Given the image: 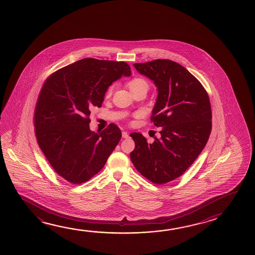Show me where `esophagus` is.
<instances>
[{
	"label": "esophagus",
	"instance_id": "esophagus-1",
	"mask_svg": "<svg viewBox=\"0 0 255 255\" xmlns=\"http://www.w3.org/2000/svg\"><path fill=\"white\" fill-rule=\"evenodd\" d=\"M122 136H123V138H127L129 137V133L127 132V131H123V133H122Z\"/></svg>",
	"mask_w": 255,
	"mask_h": 255
}]
</instances>
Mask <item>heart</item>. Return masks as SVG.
Returning <instances> with one entry per match:
<instances>
[{
	"mask_svg": "<svg viewBox=\"0 0 255 255\" xmlns=\"http://www.w3.org/2000/svg\"><path fill=\"white\" fill-rule=\"evenodd\" d=\"M127 86L129 87L130 92H132L133 90L137 89V88L142 87V86L148 87L147 83H146L145 80L142 79V78H133V79L130 80L129 82H128ZM112 92H113V86H110V87L108 88V90L106 92V97L109 98V97L111 96Z\"/></svg>",
	"mask_w": 255,
	"mask_h": 255,
	"instance_id": "b5f03b06",
	"label": "heart"
}]
</instances>
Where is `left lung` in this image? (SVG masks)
Instances as JSON below:
<instances>
[{"label":"left lung","mask_w":255,"mask_h":255,"mask_svg":"<svg viewBox=\"0 0 255 255\" xmlns=\"http://www.w3.org/2000/svg\"><path fill=\"white\" fill-rule=\"evenodd\" d=\"M133 66L157 87L151 122L161 127V137L150 144L142 134H129L135 142L129 156L141 175L162 185L182 175L204 149L212 130L211 103L200 82L177 62L155 59Z\"/></svg>","instance_id":"1"}]
</instances>
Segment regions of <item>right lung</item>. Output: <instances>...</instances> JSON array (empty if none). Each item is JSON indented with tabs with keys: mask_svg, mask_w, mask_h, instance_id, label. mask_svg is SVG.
<instances>
[{
	"mask_svg": "<svg viewBox=\"0 0 255 255\" xmlns=\"http://www.w3.org/2000/svg\"><path fill=\"white\" fill-rule=\"evenodd\" d=\"M131 74L124 61L81 59L47 78L34 109L38 145L54 171L72 184L90 180L104 167L120 141L115 124L90 129L93 107L101 108L113 82Z\"/></svg>",
	"mask_w": 255,
	"mask_h": 255,
	"instance_id": "right-lung-1",
	"label": "right lung"
}]
</instances>
